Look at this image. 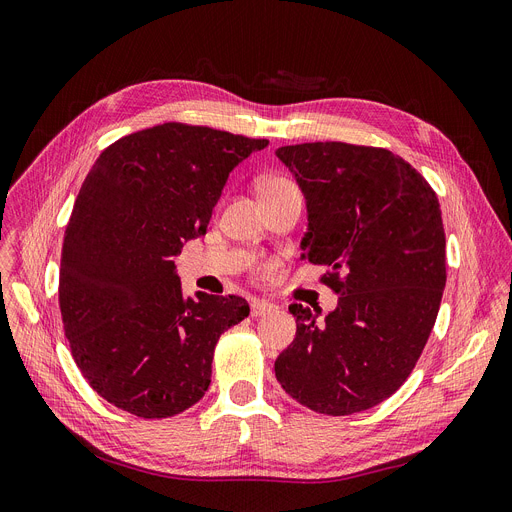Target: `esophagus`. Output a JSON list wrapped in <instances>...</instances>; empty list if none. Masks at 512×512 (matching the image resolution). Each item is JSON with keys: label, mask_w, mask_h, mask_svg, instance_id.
Returning a JSON list of instances; mask_svg holds the SVG:
<instances>
[{"label": "esophagus", "mask_w": 512, "mask_h": 512, "mask_svg": "<svg viewBox=\"0 0 512 512\" xmlns=\"http://www.w3.org/2000/svg\"><path fill=\"white\" fill-rule=\"evenodd\" d=\"M276 305H272V303H268V301H253L251 303V316L253 318H259V316H265L268 314V311H272Z\"/></svg>", "instance_id": "34e87169"}]
</instances>
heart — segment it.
I'll list each match as a JSON object with an SVG mask.
<instances>
[{
  "mask_svg": "<svg viewBox=\"0 0 512 512\" xmlns=\"http://www.w3.org/2000/svg\"><path fill=\"white\" fill-rule=\"evenodd\" d=\"M286 184H291V182L282 180V177H268V180L261 182V194H263V192H270V190H276V188H282V186H286Z\"/></svg>",
  "mask_w": 512,
  "mask_h": 512,
  "instance_id": "heart-1",
  "label": "heart"
}]
</instances>
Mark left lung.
Wrapping results in <instances>:
<instances>
[{"label": "left lung", "instance_id": "left-lung-1", "mask_svg": "<svg viewBox=\"0 0 512 512\" xmlns=\"http://www.w3.org/2000/svg\"><path fill=\"white\" fill-rule=\"evenodd\" d=\"M276 157L305 196L301 257L328 265L339 295L320 311L293 303L297 335L274 364L305 408L345 416L391 397L410 376L446 288L439 201L391 150L345 142L282 146Z\"/></svg>", "mask_w": 512, "mask_h": 512}]
</instances>
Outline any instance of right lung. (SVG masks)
Returning <instances> with one entry per match:
<instances>
[{
    "mask_svg": "<svg viewBox=\"0 0 512 512\" xmlns=\"http://www.w3.org/2000/svg\"><path fill=\"white\" fill-rule=\"evenodd\" d=\"M268 140L163 123L110 144L66 226L60 311L92 389L140 418L175 416L211 385L221 332L249 316L236 295L182 293L173 261L207 232L232 169Z\"/></svg>",
    "mask_w": 512,
    "mask_h": 512,
    "instance_id": "1",
    "label": "right lung"
}]
</instances>
